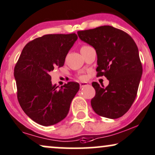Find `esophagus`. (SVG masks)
Listing matches in <instances>:
<instances>
[{
	"label": "esophagus",
	"mask_w": 155,
	"mask_h": 155,
	"mask_svg": "<svg viewBox=\"0 0 155 155\" xmlns=\"http://www.w3.org/2000/svg\"><path fill=\"white\" fill-rule=\"evenodd\" d=\"M87 85H88V84L86 83V82H81V83H80V87H81V88H82V87H84Z\"/></svg>",
	"instance_id": "esophagus-1"
}]
</instances>
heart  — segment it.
I'll use <instances>...</instances> for the list:
<instances>
[{
	"mask_svg": "<svg viewBox=\"0 0 155 155\" xmlns=\"http://www.w3.org/2000/svg\"><path fill=\"white\" fill-rule=\"evenodd\" d=\"M84 47H86V46H83L82 48H84ZM80 79H84V78L83 76H81V77H80Z\"/></svg>",
	"mask_w": 155,
	"mask_h": 155,
	"instance_id": "obj_1",
	"label": "heart"
}]
</instances>
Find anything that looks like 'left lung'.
<instances>
[{"label":"left lung","mask_w":155,"mask_h":155,"mask_svg":"<svg viewBox=\"0 0 155 155\" xmlns=\"http://www.w3.org/2000/svg\"><path fill=\"white\" fill-rule=\"evenodd\" d=\"M80 40L92 46L97 55V76L109 84L92 82L95 96L91 105L97 114L115 119L127 112L137 97L142 66L137 44L129 35L111 26L79 31Z\"/></svg>","instance_id":"8db88e82"}]
</instances>
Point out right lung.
<instances>
[{
	"label": "right lung",
	"instance_id": "obj_1",
	"mask_svg": "<svg viewBox=\"0 0 155 155\" xmlns=\"http://www.w3.org/2000/svg\"><path fill=\"white\" fill-rule=\"evenodd\" d=\"M78 39L75 33L46 35L27 43L14 68L17 98L24 113L42 126L56 124L68 115L79 84H52L50 73L64 65Z\"/></svg>",
	"mask_w": 155,
	"mask_h": 155
}]
</instances>
